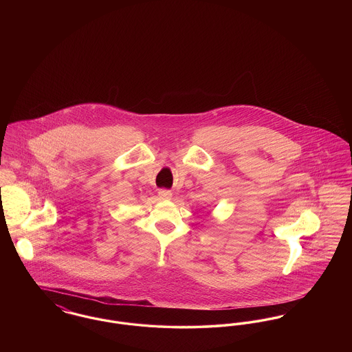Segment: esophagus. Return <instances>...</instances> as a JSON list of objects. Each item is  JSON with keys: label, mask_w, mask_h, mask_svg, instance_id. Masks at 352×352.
Returning a JSON list of instances; mask_svg holds the SVG:
<instances>
[{"label": "esophagus", "mask_w": 352, "mask_h": 352, "mask_svg": "<svg viewBox=\"0 0 352 352\" xmlns=\"http://www.w3.org/2000/svg\"><path fill=\"white\" fill-rule=\"evenodd\" d=\"M158 197H160V199H162V201H168V199H171L173 194H171V191H168V190H160V191H158Z\"/></svg>", "instance_id": "34e87169"}]
</instances>
